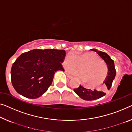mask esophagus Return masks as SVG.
Here are the masks:
<instances>
[{
    "label": "esophagus",
    "instance_id": "obj_1",
    "mask_svg": "<svg viewBox=\"0 0 132 132\" xmlns=\"http://www.w3.org/2000/svg\"><path fill=\"white\" fill-rule=\"evenodd\" d=\"M66 75H67V77H68L69 79H72L73 78L72 76L69 75L68 73H66Z\"/></svg>",
    "mask_w": 132,
    "mask_h": 132
}]
</instances>
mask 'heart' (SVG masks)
Returning <instances> with one entry per match:
<instances>
[{"mask_svg": "<svg viewBox=\"0 0 132 132\" xmlns=\"http://www.w3.org/2000/svg\"><path fill=\"white\" fill-rule=\"evenodd\" d=\"M63 65L65 69L71 67L68 72L78 76L91 88L97 87L103 83L108 73L107 64L92 53H69L64 59ZM79 66H81V71L74 68Z\"/></svg>", "mask_w": 132, "mask_h": 132, "instance_id": "obj_1", "label": "heart"}]
</instances>
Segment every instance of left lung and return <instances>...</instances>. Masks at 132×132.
<instances>
[{
  "instance_id": "1",
  "label": "left lung",
  "mask_w": 132,
  "mask_h": 132,
  "mask_svg": "<svg viewBox=\"0 0 132 132\" xmlns=\"http://www.w3.org/2000/svg\"><path fill=\"white\" fill-rule=\"evenodd\" d=\"M91 50L97 52V54L105 61L108 68V75L104 82L106 85L105 86L104 90L98 91L97 89L92 90L91 89H87L80 85L78 88L73 89L74 92L79 97L84 100H86V101L95 100L105 95L106 93L105 91L107 89L109 90L111 88L112 83L115 78L116 73L113 60H112L106 53L101 52V51H97L96 49H91Z\"/></svg>"
}]
</instances>
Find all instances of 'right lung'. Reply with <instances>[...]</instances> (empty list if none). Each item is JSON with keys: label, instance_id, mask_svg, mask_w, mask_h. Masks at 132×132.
<instances>
[{"label": "right lung", "instance_id": "obj_1", "mask_svg": "<svg viewBox=\"0 0 132 132\" xmlns=\"http://www.w3.org/2000/svg\"><path fill=\"white\" fill-rule=\"evenodd\" d=\"M64 50L34 49L21 54L11 68V82L18 93L35 99L46 92L52 84L55 72L64 71L62 63Z\"/></svg>", "mask_w": 132, "mask_h": 132}]
</instances>
